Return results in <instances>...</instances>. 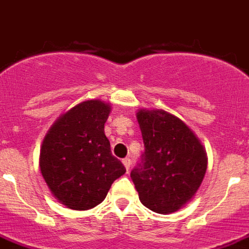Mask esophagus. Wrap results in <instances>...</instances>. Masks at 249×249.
Returning <instances> with one entry per match:
<instances>
[{
  "label": "esophagus",
  "instance_id": "34e87169",
  "mask_svg": "<svg viewBox=\"0 0 249 249\" xmlns=\"http://www.w3.org/2000/svg\"><path fill=\"white\" fill-rule=\"evenodd\" d=\"M123 163H124L125 169H126V170H129V169H130V165H131V160L126 157V159L123 160Z\"/></svg>",
  "mask_w": 249,
  "mask_h": 249
}]
</instances>
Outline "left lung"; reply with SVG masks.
<instances>
[{"instance_id": "obj_1", "label": "left lung", "mask_w": 249, "mask_h": 249, "mask_svg": "<svg viewBox=\"0 0 249 249\" xmlns=\"http://www.w3.org/2000/svg\"><path fill=\"white\" fill-rule=\"evenodd\" d=\"M144 152L131 170L139 199L157 213L180 209L198 191L207 169L203 145L180 119L163 110L137 114Z\"/></svg>"}]
</instances>
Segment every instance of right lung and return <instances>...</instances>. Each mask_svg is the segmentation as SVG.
<instances>
[{
    "label": "right lung",
    "instance_id": "right-lung-1",
    "mask_svg": "<svg viewBox=\"0 0 249 249\" xmlns=\"http://www.w3.org/2000/svg\"><path fill=\"white\" fill-rule=\"evenodd\" d=\"M110 106L82 102L57 119L40 148V173L62 205L89 210L100 205L126 169L111 153L105 135Z\"/></svg>",
    "mask_w": 249,
    "mask_h": 249
}]
</instances>
